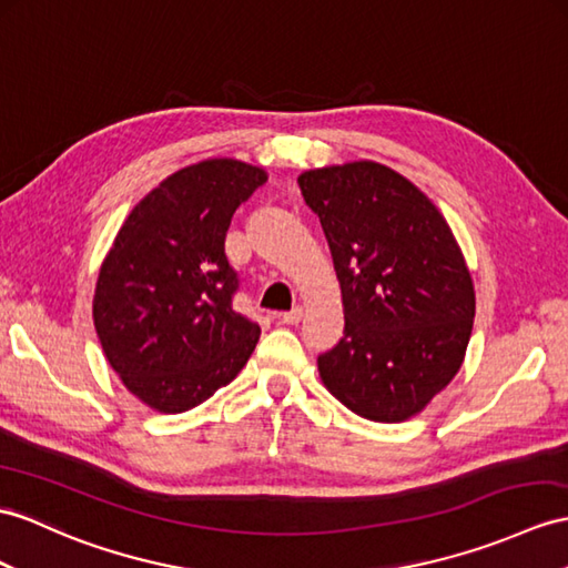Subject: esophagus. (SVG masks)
<instances>
[{
    "mask_svg": "<svg viewBox=\"0 0 568 568\" xmlns=\"http://www.w3.org/2000/svg\"><path fill=\"white\" fill-rule=\"evenodd\" d=\"M301 317H303V308H301V306H296V308H292V311L282 313V323H286V325H296V323H301Z\"/></svg>",
    "mask_w": 568,
    "mask_h": 568,
    "instance_id": "esophagus-1",
    "label": "esophagus"
}]
</instances>
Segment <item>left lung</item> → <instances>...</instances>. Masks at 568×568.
I'll use <instances>...</instances> for the list:
<instances>
[{
	"label": "left lung",
	"mask_w": 568,
	"mask_h": 568,
	"mask_svg": "<svg viewBox=\"0 0 568 568\" xmlns=\"http://www.w3.org/2000/svg\"><path fill=\"white\" fill-rule=\"evenodd\" d=\"M298 187L323 224L344 303V335L317 356L321 378L358 417L409 419L453 381L473 332V276L453 231L381 163L306 171Z\"/></svg>",
	"instance_id": "8db88e82"
}]
</instances>
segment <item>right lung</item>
<instances>
[{
	"label": "right lung",
	"instance_id": "right-lung-1",
	"mask_svg": "<svg viewBox=\"0 0 568 568\" xmlns=\"http://www.w3.org/2000/svg\"><path fill=\"white\" fill-rule=\"evenodd\" d=\"M265 180L233 159L187 165L118 231L95 284L93 325L110 366L144 405L187 412L251 358L260 325L233 308L241 280L224 241L233 212Z\"/></svg>",
	"mask_w": 568,
	"mask_h": 568
}]
</instances>
